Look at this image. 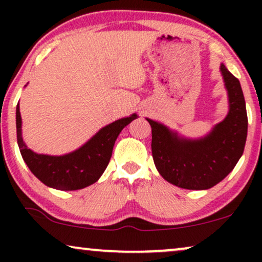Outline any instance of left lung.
Returning <instances> with one entry per match:
<instances>
[{
	"instance_id": "8db88e82",
	"label": "left lung",
	"mask_w": 262,
	"mask_h": 262,
	"mask_svg": "<svg viewBox=\"0 0 262 262\" xmlns=\"http://www.w3.org/2000/svg\"><path fill=\"white\" fill-rule=\"evenodd\" d=\"M229 112L209 134L187 138L146 118L151 126L154 163L164 180L185 189H207L234 169L245 150L248 118L239 81L221 64Z\"/></svg>"
}]
</instances>
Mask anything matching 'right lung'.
<instances>
[{"label": "right lung", "mask_w": 262, "mask_h": 262, "mask_svg": "<svg viewBox=\"0 0 262 262\" xmlns=\"http://www.w3.org/2000/svg\"><path fill=\"white\" fill-rule=\"evenodd\" d=\"M137 118L134 113L106 125L80 148L60 156L37 154L28 149L23 138L20 106H16V137L21 156L30 170L49 187L76 191L94 184L108 166L113 146L121 130Z\"/></svg>", "instance_id": "1"}]
</instances>
